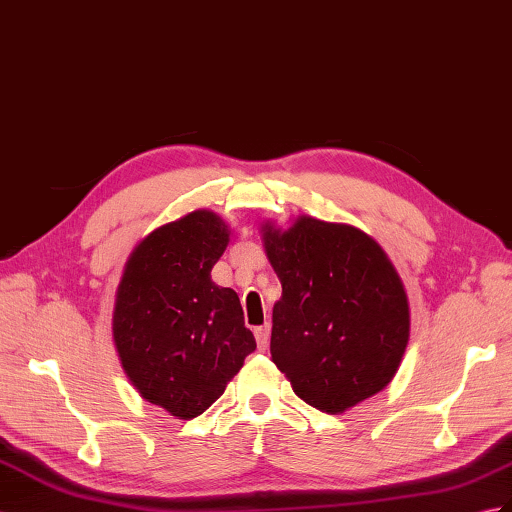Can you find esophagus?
I'll return each mask as SVG.
<instances>
[{
  "mask_svg": "<svg viewBox=\"0 0 512 512\" xmlns=\"http://www.w3.org/2000/svg\"><path fill=\"white\" fill-rule=\"evenodd\" d=\"M255 338H257V347H259V351H266V347H268V340H270V325L255 327Z\"/></svg>",
  "mask_w": 512,
  "mask_h": 512,
  "instance_id": "1",
  "label": "esophagus"
}]
</instances>
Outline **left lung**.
Returning <instances> with one entry per match:
<instances>
[{
  "label": "left lung",
  "instance_id": "8db88e82",
  "mask_svg": "<svg viewBox=\"0 0 512 512\" xmlns=\"http://www.w3.org/2000/svg\"><path fill=\"white\" fill-rule=\"evenodd\" d=\"M281 281L270 355L292 390L342 414L384 390L410 340V305L397 268L371 235L299 216L288 229L261 224Z\"/></svg>",
  "mask_w": 512,
  "mask_h": 512
}]
</instances>
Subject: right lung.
Wrapping results in <instances>:
<instances>
[{"instance_id": "right-lung-1", "label": "right lung", "mask_w": 512, "mask_h": 512, "mask_svg": "<svg viewBox=\"0 0 512 512\" xmlns=\"http://www.w3.org/2000/svg\"><path fill=\"white\" fill-rule=\"evenodd\" d=\"M229 235L209 209L163 224L133 248L115 290L113 342L124 373L176 419L205 412L257 347L240 296L211 281Z\"/></svg>"}]
</instances>
